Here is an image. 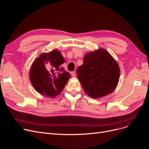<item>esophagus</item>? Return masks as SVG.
<instances>
[{"label":"esophagus","mask_w":149,"mask_h":149,"mask_svg":"<svg viewBox=\"0 0 149 149\" xmlns=\"http://www.w3.org/2000/svg\"><path fill=\"white\" fill-rule=\"evenodd\" d=\"M70 74H71L72 77H74L75 76V75H76V74H75V71H72L71 72H70Z\"/></svg>","instance_id":"esophagus-1"}]
</instances>
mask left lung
<instances>
[{"label":"left lung","mask_w":149,"mask_h":149,"mask_svg":"<svg viewBox=\"0 0 149 149\" xmlns=\"http://www.w3.org/2000/svg\"><path fill=\"white\" fill-rule=\"evenodd\" d=\"M120 69L106 50L99 49L86 54L77 74L83 89L89 97L98 98L112 92L118 83Z\"/></svg>","instance_id":"1"}]
</instances>
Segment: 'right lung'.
<instances>
[{
  "label": "right lung",
  "instance_id": "right-lung-1",
  "mask_svg": "<svg viewBox=\"0 0 149 149\" xmlns=\"http://www.w3.org/2000/svg\"><path fill=\"white\" fill-rule=\"evenodd\" d=\"M65 62L57 49L40 54L33 62L29 72L30 81L36 91L52 98L60 94L70 77L62 67Z\"/></svg>",
  "mask_w": 149,
  "mask_h": 149
}]
</instances>
